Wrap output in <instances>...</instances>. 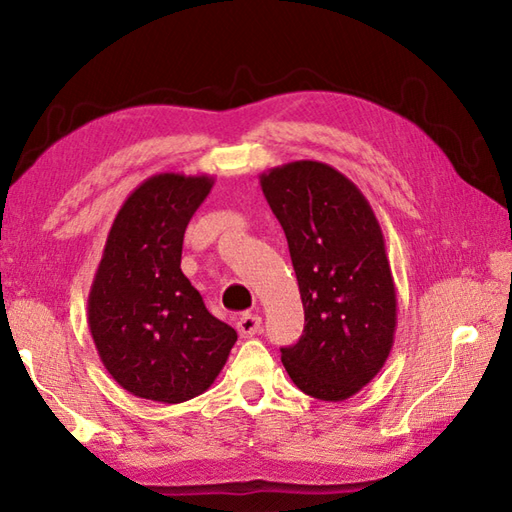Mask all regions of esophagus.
<instances>
[{
	"instance_id": "1",
	"label": "esophagus",
	"mask_w": 512,
	"mask_h": 512,
	"mask_svg": "<svg viewBox=\"0 0 512 512\" xmlns=\"http://www.w3.org/2000/svg\"><path fill=\"white\" fill-rule=\"evenodd\" d=\"M262 328V317L259 314H242V317L237 319V332L242 339H250V336H255Z\"/></svg>"
}]
</instances>
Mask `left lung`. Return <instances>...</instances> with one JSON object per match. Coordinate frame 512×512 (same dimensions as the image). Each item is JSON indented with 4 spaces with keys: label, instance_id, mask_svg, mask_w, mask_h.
I'll return each instance as SVG.
<instances>
[{
    "label": "left lung",
    "instance_id": "obj_1",
    "mask_svg": "<svg viewBox=\"0 0 512 512\" xmlns=\"http://www.w3.org/2000/svg\"><path fill=\"white\" fill-rule=\"evenodd\" d=\"M259 184L286 233L306 314L281 363L303 394L347 400L394 345L398 301L383 231L361 189L325 162H288Z\"/></svg>",
    "mask_w": 512,
    "mask_h": 512
}]
</instances>
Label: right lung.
<instances>
[{"label": "right lung", "instance_id": "1", "mask_svg": "<svg viewBox=\"0 0 512 512\" xmlns=\"http://www.w3.org/2000/svg\"><path fill=\"white\" fill-rule=\"evenodd\" d=\"M211 187V176L156 173L107 233L88 323L105 369L138 398L176 405L204 394L237 341L180 268L184 231Z\"/></svg>", "mask_w": 512, "mask_h": 512}]
</instances>
